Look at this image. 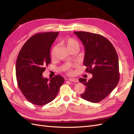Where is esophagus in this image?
Segmentation results:
<instances>
[{
	"label": "esophagus",
	"instance_id": "esophagus-1",
	"mask_svg": "<svg viewBox=\"0 0 134 134\" xmlns=\"http://www.w3.org/2000/svg\"><path fill=\"white\" fill-rule=\"evenodd\" d=\"M69 80L71 81V82H78V79H76V78H69L68 79Z\"/></svg>",
	"mask_w": 134,
	"mask_h": 134
}]
</instances>
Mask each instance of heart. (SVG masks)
Returning <instances> with one entry per match:
<instances>
[{
  "instance_id": "heart-1",
  "label": "heart",
  "mask_w": 134,
  "mask_h": 134,
  "mask_svg": "<svg viewBox=\"0 0 134 134\" xmlns=\"http://www.w3.org/2000/svg\"><path fill=\"white\" fill-rule=\"evenodd\" d=\"M64 43L65 44V45L66 47V48L68 49L69 50L71 48H79V43L78 42V41H76V40L72 38H67L64 41ZM57 49V46H55L54 48L53 49H52V57H54L55 56V51ZM75 65H74V66H75ZM71 65H67L66 66V68L67 69V70L69 71V72H71V71L69 70V69L70 68Z\"/></svg>"
}]
</instances>
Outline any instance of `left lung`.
<instances>
[{"label": "left lung", "mask_w": 134, "mask_h": 134, "mask_svg": "<svg viewBox=\"0 0 134 134\" xmlns=\"http://www.w3.org/2000/svg\"><path fill=\"white\" fill-rule=\"evenodd\" d=\"M85 48L83 64L92 78H79L86 87L80 97L93 103L99 102L117 86L120 80L119 58L111 42L102 35L87 32H74Z\"/></svg>", "instance_id": "8db88e82"}]
</instances>
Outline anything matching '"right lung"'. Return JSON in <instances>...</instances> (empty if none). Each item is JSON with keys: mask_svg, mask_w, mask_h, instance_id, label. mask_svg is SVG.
Segmentation results:
<instances>
[{"mask_svg": "<svg viewBox=\"0 0 134 134\" xmlns=\"http://www.w3.org/2000/svg\"><path fill=\"white\" fill-rule=\"evenodd\" d=\"M58 35L59 32H48L32 36L23 44L16 62L19 90L29 102L37 106L53 100L64 82L59 75L50 80L42 76L45 66L51 63V47Z\"/></svg>", "mask_w": 134, "mask_h": 134, "instance_id": "1", "label": "right lung"}]
</instances>
